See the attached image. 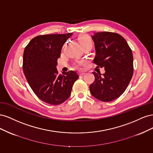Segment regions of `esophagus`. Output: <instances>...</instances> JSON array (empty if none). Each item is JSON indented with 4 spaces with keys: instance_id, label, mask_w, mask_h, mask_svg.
<instances>
[{
    "instance_id": "esophagus-1",
    "label": "esophagus",
    "mask_w": 153,
    "mask_h": 153,
    "mask_svg": "<svg viewBox=\"0 0 153 153\" xmlns=\"http://www.w3.org/2000/svg\"><path fill=\"white\" fill-rule=\"evenodd\" d=\"M85 74V73L82 72V73H79V75H80V76H83V75H84Z\"/></svg>"
}]
</instances>
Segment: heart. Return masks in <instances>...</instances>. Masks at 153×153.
Returning <instances> with one entry per match:
<instances>
[{"label": "heart", "instance_id": "b5f03b06", "mask_svg": "<svg viewBox=\"0 0 153 153\" xmlns=\"http://www.w3.org/2000/svg\"><path fill=\"white\" fill-rule=\"evenodd\" d=\"M78 41H79V43L80 44L81 47H82L83 45H84L87 43H89L90 42H91V39L89 38V37L86 34H82L80 35L79 37H78ZM82 64H84V62H79L77 64V66H80L82 65Z\"/></svg>", "mask_w": 153, "mask_h": 153}]
</instances>
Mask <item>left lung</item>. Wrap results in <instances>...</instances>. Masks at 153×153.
I'll list each match as a JSON object with an SVG mask.
<instances>
[{"label": "left lung", "instance_id": "1", "mask_svg": "<svg viewBox=\"0 0 153 153\" xmlns=\"http://www.w3.org/2000/svg\"><path fill=\"white\" fill-rule=\"evenodd\" d=\"M91 37L96 51L93 62L98 68H104L105 73H92L95 80L89 86L90 92L96 99L108 102L119 98L131 79L132 52L126 41L119 34L96 32Z\"/></svg>", "mask_w": 153, "mask_h": 153}]
</instances>
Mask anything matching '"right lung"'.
<instances>
[{
    "label": "right lung",
    "mask_w": 153,
    "mask_h": 153,
    "mask_svg": "<svg viewBox=\"0 0 153 153\" xmlns=\"http://www.w3.org/2000/svg\"><path fill=\"white\" fill-rule=\"evenodd\" d=\"M73 33L36 36L25 48L23 70L35 94L44 102L53 105L64 103L70 96L72 87L79 78L73 71L57 69L63 45Z\"/></svg>",
    "instance_id": "obj_1"
}]
</instances>
